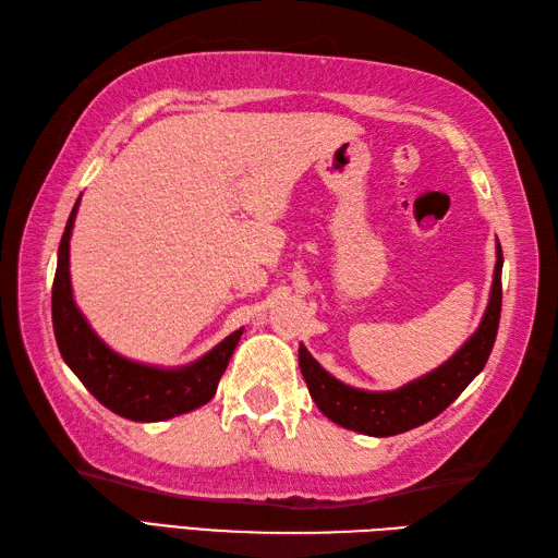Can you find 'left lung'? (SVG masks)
Masks as SVG:
<instances>
[{
  "instance_id": "left-lung-1",
  "label": "left lung",
  "mask_w": 558,
  "mask_h": 558,
  "mask_svg": "<svg viewBox=\"0 0 558 558\" xmlns=\"http://www.w3.org/2000/svg\"><path fill=\"white\" fill-rule=\"evenodd\" d=\"M501 244H496L494 286L480 328L453 357L417 381L386 393L340 384L300 345V369L310 393L330 422L366 436H396L434 420L453 402L487 364L501 318Z\"/></svg>"
}]
</instances>
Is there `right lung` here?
Wrapping results in <instances>:
<instances>
[{
    "label": "right lung",
    "mask_w": 558,
    "mask_h": 558,
    "mask_svg": "<svg viewBox=\"0 0 558 558\" xmlns=\"http://www.w3.org/2000/svg\"><path fill=\"white\" fill-rule=\"evenodd\" d=\"M76 208L78 201L66 220L62 242H59L52 282V326L64 362L98 402L126 420L160 422L206 405L216 396L220 376L228 369L236 342L242 338V328L182 369H156V366L129 362L112 352L93 333L71 298L69 236L74 228Z\"/></svg>",
    "instance_id": "add662e5"
}]
</instances>
